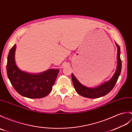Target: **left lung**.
I'll return each instance as SVG.
<instances>
[{
    "label": "left lung",
    "mask_w": 132,
    "mask_h": 132,
    "mask_svg": "<svg viewBox=\"0 0 132 132\" xmlns=\"http://www.w3.org/2000/svg\"><path fill=\"white\" fill-rule=\"evenodd\" d=\"M118 48L117 53V66L114 75L110 79L103 84L94 88H89L81 84L79 81L74 75L72 73L71 78L76 92H78L81 96L89 98H97L103 97L108 94L115 86L118 81L119 76H120L121 70V61L120 59V48L119 45L115 43Z\"/></svg>",
    "instance_id": "obj_1"
}]
</instances>
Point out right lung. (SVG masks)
I'll return each mask as SVG.
<instances>
[{"label": "right lung", "mask_w": 132, "mask_h": 132, "mask_svg": "<svg viewBox=\"0 0 132 132\" xmlns=\"http://www.w3.org/2000/svg\"><path fill=\"white\" fill-rule=\"evenodd\" d=\"M16 45L9 52L7 72L12 86L21 96L29 98H40L50 93L60 71L59 69H49L38 73L22 71L15 61Z\"/></svg>", "instance_id": "right-lung-1"}]
</instances>
